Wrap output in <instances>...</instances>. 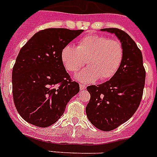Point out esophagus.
Returning <instances> with one entry per match:
<instances>
[{
	"label": "esophagus",
	"mask_w": 157,
	"mask_h": 157,
	"mask_svg": "<svg viewBox=\"0 0 157 157\" xmlns=\"http://www.w3.org/2000/svg\"><path fill=\"white\" fill-rule=\"evenodd\" d=\"M80 89H81V90H84V89H86V86L84 84H80Z\"/></svg>",
	"instance_id": "1"
}]
</instances>
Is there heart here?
<instances>
[{
    "label": "heart",
    "instance_id": "b5f03b06",
    "mask_svg": "<svg viewBox=\"0 0 157 157\" xmlns=\"http://www.w3.org/2000/svg\"><path fill=\"white\" fill-rule=\"evenodd\" d=\"M124 58L121 42L106 36L90 34L79 40L77 46L67 44L60 52V59L69 72H76L86 63L89 66L76 75L82 82H93L97 79L106 81L119 70Z\"/></svg>",
    "mask_w": 157,
    "mask_h": 157
}]
</instances>
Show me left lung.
<instances>
[{
	"mask_svg": "<svg viewBox=\"0 0 157 157\" xmlns=\"http://www.w3.org/2000/svg\"><path fill=\"white\" fill-rule=\"evenodd\" d=\"M101 31L114 33L123 45L124 58L119 70L109 81L90 85V100L86 106L89 121L98 129L111 131L130 119L141 101L146 72L142 52L123 30L109 28Z\"/></svg>",
	"mask_w": 157,
	"mask_h": 157,
	"instance_id": "obj_1",
	"label": "left lung"
}]
</instances>
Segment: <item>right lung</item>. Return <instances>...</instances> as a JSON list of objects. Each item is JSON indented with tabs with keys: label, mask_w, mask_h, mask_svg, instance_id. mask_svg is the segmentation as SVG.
I'll list each match as a JSON object with an SVG mask.
<instances>
[{
	"label": "right lung",
	"mask_w": 157,
	"mask_h": 157,
	"mask_svg": "<svg viewBox=\"0 0 157 157\" xmlns=\"http://www.w3.org/2000/svg\"><path fill=\"white\" fill-rule=\"evenodd\" d=\"M82 32L40 30L20 50L13 68V97L18 113L28 123L40 128L52 125L79 93V84L65 70L60 52Z\"/></svg>",
	"instance_id": "right-lung-1"
}]
</instances>
